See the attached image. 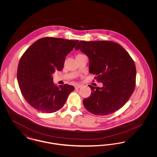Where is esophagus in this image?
<instances>
[{"instance_id":"obj_1","label":"esophagus","mask_w":157,"mask_h":157,"mask_svg":"<svg viewBox=\"0 0 157 157\" xmlns=\"http://www.w3.org/2000/svg\"><path fill=\"white\" fill-rule=\"evenodd\" d=\"M81 87V85H79V84H76V85H75V89H79V88H80Z\"/></svg>"}]
</instances>
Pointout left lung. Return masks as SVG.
<instances>
[{"mask_svg": "<svg viewBox=\"0 0 157 157\" xmlns=\"http://www.w3.org/2000/svg\"><path fill=\"white\" fill-rule=\"evenodd\" d=\"M89 58L90 73L102 82V87L88 85L90 97L85 98V108L97 115H107L121 108L135 87L134 62L121 45L111 41H80L75 47Z\"/></svg>", "mask_w": 157, "mask_h": 157, "instance_id": "1", "label": "left lung"}]
</instances>
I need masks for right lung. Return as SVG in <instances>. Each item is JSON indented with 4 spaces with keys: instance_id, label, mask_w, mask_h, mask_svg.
<instances>
[{
    "instance_id": "right-lung-1",
    "label": "right lung",
    "mask_w": 157,
    "mask_h": 157,
    "mask_svg": "<svg viewBox=\"0 0 157 157\" xmlns=\"http://www.w3.org/2000/svg\"><path fill=\"white\" fill-rule=\"evenodd\" d=\"M78 40L44 37L23 53L19 60L17 79L27 102L40 112L58 111L65 104L74 86L65 84L58 87L53 82L55 71L63 69L65 57Z\"/></svg>"
}]
</instances>
